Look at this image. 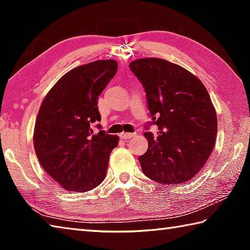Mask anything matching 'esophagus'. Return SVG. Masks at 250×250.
<instances>
[{"mask_svg": "<svg viewBox=\"0 0 250 250\" xmlns=\"http://www.w3.org/2000/svg\"><path fill=\"white\" fill-rule=\"evenodd\" d=\"M135 133H125V132H122L120 133V138L124 139V140H128V139H131L132 137H134Z\"/></svg>", "mask_w": 250, "mask_h": 250, "instance_id": "obj_1", "label": "esophagus"}]
</instances>
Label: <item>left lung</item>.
Returning a JSON list of instances; mask_svg holds the SVG:
<instances>
[{
	"label": "left lung",
	"mask_w": 250,
	"mask_h": 250,
	"mask_svg": "<svg viewBox=\"0 0 250 250\" xmlns=\"http://www.w3.org/2000/svg\"><path fill=\"white\" fill-rule=\"evenodd\" d=\"M130 69L146 90L152 124L149 147L139 156L149 179L167 185L192 180L208 160L217 133L216 111L196 76L162 58H141ZM147 124V125H152Z\"/></svg>",
	"instance_id": "1"
}]
</instances>
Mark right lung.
<instances>
[{"instance_id": "1", "label": "right lung", "mask_w": 250, "mask_h": 250, "mask_svg": "<svg viewBox=\"0 0 250 250\" xmlns=\"http://www.w3.org/2000/svg\"><path fill=\"white\" fill-rule=\"evenodd\" d=\"M117 69L113 59L76 67L54 84L41 104L34 149L42 167L67 191H90L104 180L119 138L104 130L95 133L92 125L101 120L98 97Z\"/></svg>"}]
</instances>
